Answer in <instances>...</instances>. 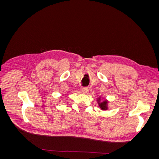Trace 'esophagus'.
Returning a JSON list of instances; mask_svg holds the SVG:
<instances>
[{
	"instance_id": "1",
	"label": "esophagus",
	"mask_w": 159,
	"mask_h": 159,
	"mask_svg": "<svg viewBox=\"0 0 159 159\" xmlns=\"http://www.w3.org/2000/svg\"><path fill=\"white\" fill-rule=\"evenodd\" d=\"M88 88H81V92H82L83 93L86 94V93H88Z\"/></svg>"
}]
</instances>
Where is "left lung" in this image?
<instances>
[{
	"mask_svg": "<svg viewBox=\"0 0 159 159\" xmlns=\"http://www.w3.org/2000/svg\"><path fill=\"white\" fill-rule=\"evenodd\" d=\"M97 102L100 109L103 111H107L109 109V101L107 99L99 95V97L97 98Z\"/></svg>",
	"mask_w": 159,
	"mask_h": 159,
	"instance_id": "8db88e82",
	"label": "left lung"
}]
</instances>
